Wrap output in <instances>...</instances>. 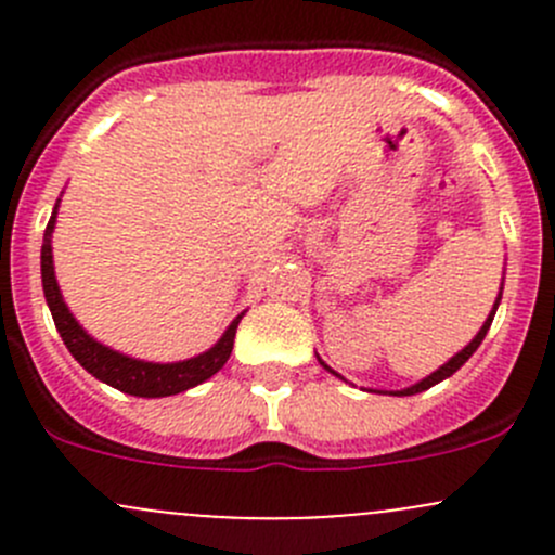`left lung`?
Wrapping results in <instances>:
<instances>
[{"mask_svg":"<svg viewBox=\"0 0 555 555\" xmlns=\"http://www.w3.org/2000/svg\"><path fill=\"white\" fill-rule=\"evenodd\" d=\"M502 282H505V276H502ZM500 300H502V287H500V295H496V300H494V309L489 311V317H486V322H483V327L478 330V335H475L473 340H469L467 346H464L462 351H456V354L451 357L449 362H446V365H440L438 371L435 373H429L427 378H422V382H416L413 386H405V389H395V391H378V389H371V391H378V395H391V397H411V395H418V391H424V389H429V386H435V384H440V382H446V378H451L453 373L459 371V367L464 365V362L469 360V357L475 354V349H478L480 344H483V338H486V333H489V327H491V322H494V313H496V309H500ZM317 360H319V365L324 367V371L327 373H333L335 378H340V382H346L344 376H340V373H335L333 367L327 365V362L322 360V357L317 354Z\"/></svg>","mask_w":555,"mask_h":555,"instance_id":"obj_1","label":"left lung"}]
</instances>
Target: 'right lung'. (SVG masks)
<instances>
[{
	"mask_svg": "<svg viewBox=\"0 0 555 555\" xmlns=\"http://www.w3.org/2000/svg\"><path fill=\"white\" fill-rule=\"evenodd\" d=\"M59 204L61 198L55 201L53 215H50L48 228H44L42 255H39V260H42L44 300H48V309L53 313L55 330L61 333V340L66 344L69 354L75 357V360L80 362L91 376H96L99 382L109 384L112 389H120L133 397L179 395V391L193 389V386L204 384L206 378L215 376L217 371H222V365H225L228 357H231L233 351V338H236V327L238 322H242L244 311L228 324V330L220 335V340H217L211 349L179 362H147V360H137V357L120 354V351L99 344L93 335H88L86 330H82V324L77 322L75 313H72L69 306L64 304V295H61L59 279H55V268H53V231H55Z\"/></svg>",
	"mask_w": 555,
	"mask_h": 555,
	"instance_id": "right-lung-1",
	"label": "right lung"
}]
</instances>
